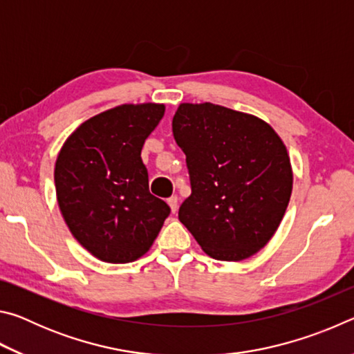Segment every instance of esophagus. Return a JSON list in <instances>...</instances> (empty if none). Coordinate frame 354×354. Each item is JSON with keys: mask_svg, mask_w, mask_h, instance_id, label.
<instances>
[{"mask_svg": "<svg viewBox=\"0 0 354 354\" xmlns=\"http://www.w3.org/2000/svg\"><path fill=\"white\" fill-rule=\"evenodd\" d=\"M167 203H169V206H170V211L175 214L176 211H178V196H170L169 200H167Z\"/></svg>", "mask_w": 354, "mask_h": 354, "instance_id": "34e87169", "label": "esophagus"}]
</instances>
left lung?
<instances>
[{"label": "left lung", "mask_w": 354, "mask_h": 354, "mask_svg": "<svg viewBox=\"0 0 354 354\" xmlns=\"http://www.w3.org/2000/svg\"><path fill=\"white\" fill-rule=\"evenodd\" d=\"M171 128L192 184L179 221L214 259H248L270 242L289 205L283 139L262 118L212 103H181Z\"/></svg>", "instance_id": "left-lung-1"}]
</instances>
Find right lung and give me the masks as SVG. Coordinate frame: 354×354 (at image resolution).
<instances>
[{
  "label": "right lung",
  "instance_id": "1",
  "mask_svg": "<svg viewBox=\"0 0 354 354\" xmlns=\"http://www.w3.org/2000/svg\"><path fill=\"white\" fill-rule=\"evenodd\" d=\"M165 104H120L81 123L57 154L56 198L73 237L97 259L137 261L170 207L148 189L140 151Z\"/></svg>",
  "mask_w": 354,
  "mask_h": 354
}]
</instances>
